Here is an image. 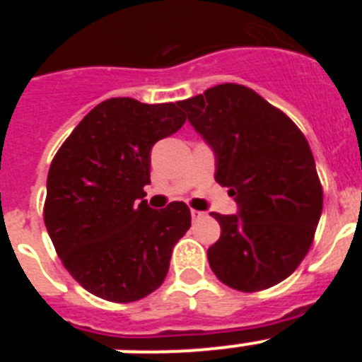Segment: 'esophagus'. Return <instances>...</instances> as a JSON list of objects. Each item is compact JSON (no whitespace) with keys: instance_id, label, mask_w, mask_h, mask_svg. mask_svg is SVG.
Wrapping results in <instances>:
<instances>
[{"instance_id":"obj_1","label":"esophagus","mask_w":362,"mask_h":362,"mask_svg":"<svg viewBox=\"0 0 362 362\" xmlns=\"http://www.w3.org/2000/svg\"><path fill=\"white\" fill-rule=\"evenodd\" d=\"M190 214H192V219H194V221L203 219V217H206V212H201V210H194V209H192Z\"/></svg>"}]
</instances>
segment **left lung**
Here are the masks:
<instances>
[{
    "label": "left lung",
    "instance_id": "obj_1",
    "mask_svg": "<svg viewBox=\"0 0 362 362\" xmlns=\"http://www.w3.org/2000/svg\"><path fill=\"white\" fill-rule=\"evenodd\" d=\"M177 105L216 153V181L238 203L233 216L210 214L221 226L210 268L239 292L281 283L308 254L322 212L306 137L279 108L235 83Z\"/></svg>",
    "mask_w": 362,
    "mask_h": 362
}]
</instances>
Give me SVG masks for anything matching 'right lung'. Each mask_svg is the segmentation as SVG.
Here are the masks:
<instances>
[{"instance_id": "add662e5", "label": "right lung", "mask_w": 362, "mask_h": 362, "mask_svg": "<svg viewBox=\"0 0 362 362\" xmlns=\"http://www.w3.org/2000/svg\"><path fill=\"white\" fill-rule=\"evenodd\" d=\"M177 103L112 98L92 108L50 165L45 226L70 276L101 299L132 303L158 290L190 228L183 201L146 204L150 150L177 132Z\"/></svg>"}]
</instances>
